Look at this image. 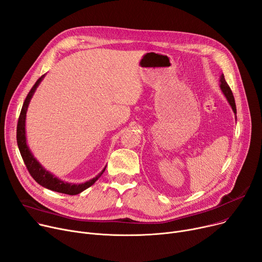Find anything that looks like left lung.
<instances>
[{
    "mask_svg": "<svg viewBox=\"0 0 262 262\" xmlns=\"http://www.w3.org/2000/svg\"><path fill=\"white\" fill-rule=\"evenodd\" d=\"M220 89L222 91L223 95L227 99L229 105L232 106V109H233V111H234V113L236 115L237 114V110H236V103H235V98H234V95H233V92H232V90H230V88L228 86L227 82L225 81V78H224V75L223 74L220 77Z\"/></svg>",
    "mask_w": 262,
    "mask_h": 262,
    "instance_id": "left-lung-1",
    "label": "left lung"
}]
</instances>
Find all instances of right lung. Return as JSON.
<instances>
[{
  "mask_svg": "<svg viewBox=\"0 0 262 262\" xmlns=\"http://www.w3.org/2000/svg\"><path fill=\"white\" fill-rule=\"evenodd\" d=\"M44 75H42L40 78L37 80V82L34 84L32 90L29 91V93L27 94L25 101L23 103L22 110L20 113V117L18 120V127H17V143L18 147L20 150V153L22 156V159L26 165V168L28 169V171L34 178V180L39 184V185L43 186L44 188H48L50 190L60 192V193H67V194H78L89 188L90 186L93 185V184L101 177L103 171L105 170V167L102 169V170L93 179H91L84 183L80 184H74V183H69L66 181H62L55 177L52 172H50L39 163V161L34 157V155L30 151L27 141H26V131H25V121H26V113L28 109V104L30 102V99H32L33 95L35 94V92L38 88V85L41 83V81L44 78Z\"/></svg>",
  "mask_w": 262,
  "mask_h": 262,
  "instance_id": "obj_1",
  "label": "right lung"
}]
</instances>
